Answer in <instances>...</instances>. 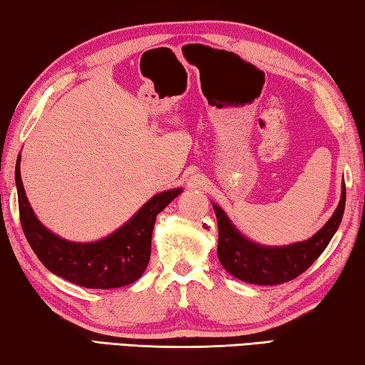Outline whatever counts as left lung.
Here are the masks:
<instances>
[{"instance_id": "left-lung-1", "label": "left lung", "mask_w": 365, "mask_h": 365, "mask_svg": "<svg viewBox=\"0 0 365 365\" xmlns=\"http://www.w3.org/2000/svg\"><path fill=\"white\" fill-rule=\"evenodd\" d=\"M344 202L346 187L343 182L340 203L327 225L311 239L284 247H266L247 239L235 229L222 208L213 203L218 220L220 263L229 274L248 284L277 285L289 282L308 269L327 248L341 222Z\"/></svg>"}]
</instances>
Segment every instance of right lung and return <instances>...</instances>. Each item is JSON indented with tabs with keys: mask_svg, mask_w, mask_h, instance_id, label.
Returning a JSON list of instances; mask_svg holds the SVG:
<instances>
[{
	"mask_svg": "<svg viewBox=\"0 0 365 365\" xmlns=\"http://www.w3.org/2000/svg\"><path fill=\"white\" fill-rule=\"evenodd\" d=\"M19 213L25 237L38 259L68 282L86 289H118L143 276L150 259L157 215L182 192L181 187L153 195L113 234L96 242H70L44 227L31 210L21 178V153L16 163Z\"/></svg>",
	"mask_w": 365,
	"mask_h": 365,
	"instance_id": "right-lung-1",
	"label": "right lung"
}]
</instances>
